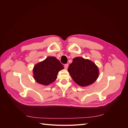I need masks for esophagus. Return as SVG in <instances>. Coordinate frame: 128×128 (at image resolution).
Returning a JSON list of instances; mask_svg holds the SVG:
<instances>
[{
    "mask_svg": "<svg viewBox=\"0 0 128 128\" xmlns=\"http://www.w3.org/2000/svg\"><path fill=\"white\" fill-rule=\"evenodd\" d=\"M68 66L69 64H65L64 66V69H67L68 68Z\"/></svg>",
    "mask_w": 128,
    "mask_h": 128,
    "instance_id": "34e87169",
    "label": "esophagus"
}]
</instances>
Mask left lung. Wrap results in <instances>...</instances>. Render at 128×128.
Returning a JSON list of instances; mask_svg holds the SVG:
<instances>
[{
  "instance_id": "obj_1",
  "label": "left lung",
  "mask_w": 128,
  "mask_h": 128,
  "mask_svg": "<svg viewBox=\"0 0 128 128\" xmlns=\"http://www.w3.org/2000/svg\"><path fill=\"white\" fill-rule=\"evenodd\" d=\"M68 72L74 82L80 86H90L99 76V69L96 64L82 57L74 58Z\"/></svg>"
}]
</instances>
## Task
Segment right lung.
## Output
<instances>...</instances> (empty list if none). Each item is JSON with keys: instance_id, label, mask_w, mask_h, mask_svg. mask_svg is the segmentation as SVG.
Here are the masks:
<instances>
[{"instance_id": "right-lung-1", "label": "right lung", "mask_w": 128, "mask_h": 128, "mask_svg": "<svg viewBox=\"0 0 128 128\" xmlns=\"http://www.w3.org/2000/svg\"><path fill=\"white\" fill-rule=\"evenodd\" d=\"M64 68V66L56 57L48 56L34 66V78L39 84L48 86L56 79L58 72Z\"/></svg>"}]
</instances>
